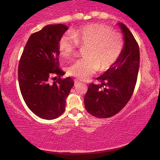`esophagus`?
Segmentation results:
<instances>
[{"instance_id": "obj_1", "label": "esophagus", "mask_w": 160, "mask_h": 160, "mask_svg": "<svg viewBox=\"0 0 160 160\" xmlns=\"http://www.w3.org/2000/svg\"><path fill=\"white\" fill-rule=\"evenodd\" d=\"M74 83H75V85H78V84H80L81 82H80V81H78L77 80H74Z\"/></svg>"}]
</instances>
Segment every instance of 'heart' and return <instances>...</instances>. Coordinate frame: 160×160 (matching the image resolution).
Returning <instances> with one entry per match:
<instances>
[{"label": "heart", "mask_w": 160, "mask_h": 160, "mask_svg": "<svg viewBox=\"0 0 160 160\" xmlns=\"http://www.w3.org/2000/svg\"><path fill=\"white\" fill-rule=\"evenodd\" d=\"M64 34L59 40V51L64 58L76 55L79 47H88L87 58L80 59L68 68V73L81 80H86L99 69L106 71L116 63L122 55L125 40L120 32L103 24H90Z\"/></svg>", "instance_id": "b5f03b06"}]
</instances>
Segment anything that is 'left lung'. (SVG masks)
Listing matches in <instances>:
<instances>
[{"label": "left lung", "instance_id": "8db88e82", "mask_svg": "<svg viewBox=\"0 0 160 160\" xmlns=\"http://www.w3.org/2000/svg\"><path fill=\"white\" fill-rule=\"evenodd\" d=\"M123 32L125 47L116 63L97 78L100 85L89 84L85 96V107L97 118H109L126 106L133 94L140 66L138 42L129 29L118 23Z\"/></svg>", "mask_w": 160, "mask_h": 160}]
</instances>
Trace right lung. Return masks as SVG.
<instances>
[{
  "mask_svg": "<svg viewBox=\"0 0 160 160\" xmlns=\"http://www.w3.org/2000/svg\"><path fill=\"white\" fill-rule=\"evenodd\" d=\"M65 25H49L32 34L22 53L18 81L27 106L39 117L51 120L65 111L66 99L73 86L72 78H62L59 68V40Z\"/></svg>",
  "mask_w": 160,
  "mask_h": 160,
  "instance_id": "1",
  "label": "right lung"
}]
</instances>
